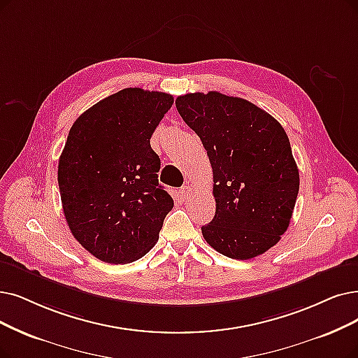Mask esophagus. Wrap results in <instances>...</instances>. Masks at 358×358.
Wrapping results in <instances>:
<instances>
[{"label": "esophagus", "instance_id": "34e87169", "mask_svg": "<svg viewBox=\"0 0 358 358\" xmlns=\"http://www.w3.org/2000/svg\"><path fill=\"white\" fill-rule=\"evenodd\" d=\"M179 194H180V198H182V199H188V198L191 196V194H192V189H191L189 185H185V187L180 188Z\"/></svg>", "mask_w": 358, "mask_h": 358}]
</instances>
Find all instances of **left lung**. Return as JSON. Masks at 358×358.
Instances as JSON below:
<instances>
[{"mask_svg": "<svg viewBox=\"0 0 358 358\" xmlns=\"http://www.w3.org/2000/svg\"><path fill=\"white\" fill-rule=\"evenodd\" d=\"M176 108L201 139L213 169L216 214L201 227L207 244L235 260L254 259L276 245L299 189L280 123L247 99L216 91L180 95Z\"/></svg>", "mask_w": 358, "mask_h": 358, "instance_id": "1", "label": "left lung"}]
</instances>
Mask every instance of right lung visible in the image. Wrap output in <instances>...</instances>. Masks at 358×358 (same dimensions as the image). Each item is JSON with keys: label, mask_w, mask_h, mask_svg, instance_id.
I'll use <instances>...</instances> for the list:
<instances>
[{"label": "right lung", "mask_w": 358, "mask_h": 358, "mask_svg": "<svg viewBox=\"0 0 358 358\" xmlns=\"http://www.w3.org/2000/svg\"><path fill=\"white\" fill-rule=\"evenodd\" d=\"M173 104L166 92L126 88L76 119L59 162L69 229L98 260L122 264L159 241L171 198L159 183L151 135Z\"/></svg>", "instance_id": "obj_1"}]
</instances>
